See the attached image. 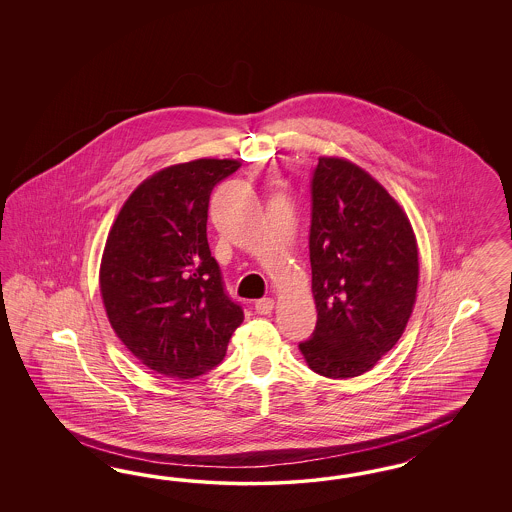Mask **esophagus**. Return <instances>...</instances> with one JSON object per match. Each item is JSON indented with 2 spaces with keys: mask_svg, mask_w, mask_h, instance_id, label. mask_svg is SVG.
Returning a JSON list of instances; mask_svg holds the SVG:
<instances>
[{
  "mask_svg": "<svg viewBox=\"0 0 512 512\" xmlns=\"http://www.w3.org/2000/svg\"><path fill=\"white\" fill-rule=\"evenodd\" d=\"M272 310H274V300L272 298H261V300L255 302V311L259 315H268V313H272Z\"/></svg>",
  "mask_w": 512,
  "mask_h": 512,
  "instance_id": "obj_1",
  "label": "esophagus"
}]
</instances>
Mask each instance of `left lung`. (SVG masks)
<instances>
[{
  "mask_svg": "<svg viewBox=\"0 0 512 512\" xmlns=\"http://www.w3.org/2000/svg\"><path fill=\"white\" fill-rule=\"evenodd\" d=\"M310 263L317 325L298 345L308 366L332 379L372 370L413 313L419 251L402 206L341 157L313 171Z\"/></svg>",
  "mask_w": 512,
  "mask_h": 512,
  "instance_id": "obj_1",
  "label": "left lung"
}]
</instances>
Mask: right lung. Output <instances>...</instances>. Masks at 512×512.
<instances>
[{
	"label": "right lung",
	"mask_w": 512,
	"mask_h": 512,
	"mask_svg": "<svg viewBox=\"0 0 512 512\" xmlns=\"http://www.w3.org/2000/svg\"><path fill=\"white\" fill-rule=\"evenodd\" d=\"M238 169L234 159H195L155 172L110 229L99 270L110 326L161 375L212 370L244 321L206 238L210 193Z\"/></svg>",
	"instance_id": "add662e5"
}]
</instances>
